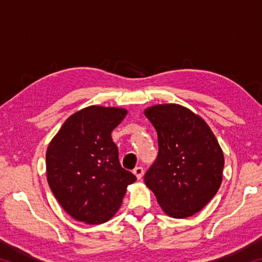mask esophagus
Returning <instances> with one entry per match:
<instances>
[{
	"mask_svg": "<svg viewBox=\"0 0 262 262\" xmlns=\"http://www.w3.org/2000/svg\"><path fill=\"white\" fill-rule=\"evenodd\" d=\"M133 173H134L136 178L140 180V179L142 178V177H143V173H144L143 167H141V166H137V167H135L134 170H133Z\"/></svg>",
	"mask_w": 262,
	"mask_h": 262,
	"instance_id": "obj_1",
	"label": "esophagus"
}]
</instances>
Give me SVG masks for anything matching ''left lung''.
I'll return each instance as SVG.
<instances>
[{"instance_id":"obj_1","label":"left lung","mask_w":262,"mask_h":262,"mask_svg":"<svg viewBox=\"0 0 262 262\" xmlns=\"http://www.w3.org/2000/svg\"><path fill=\"white\" fill-rule=\"evenodd\" d=\"M158 136V155L144 176L158 205L173 219L200 211L222 184L223 151L207 122L178 104L144 111Z\"/></svg>"}]
</instances>
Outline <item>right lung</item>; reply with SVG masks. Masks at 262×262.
<instances>
[{
    "instance_id": "obj_1",
    "label": "right lung",
    "mask_w": 262,
    "mask_h": 262,
    "mask_svg": "<svg viewBox=\"0 0 262 262\" xmlns=\"http://www.w3.org/2000/svg\"><path fill=\"white\" fill-rule=\"evenodd\" d=\"M126 114L125 108L89 106L70 115L48 145V185L76 221L107 222L120 208L127 186L136 180L120 165L111 136Z\"/></svg>"
}]
</instances>
